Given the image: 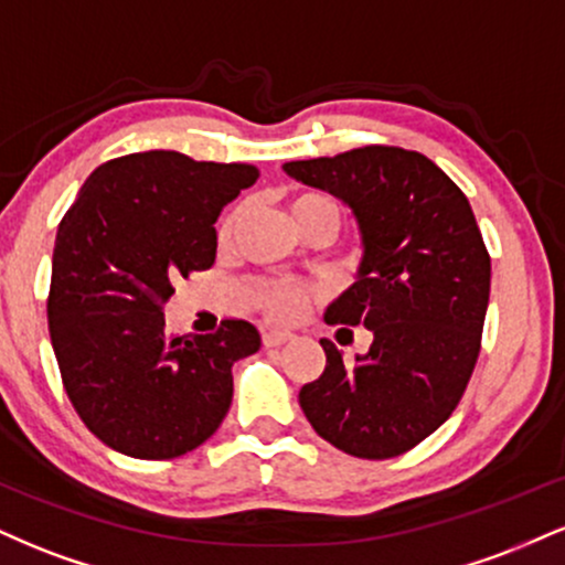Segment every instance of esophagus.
<instances>
[{"label":"esophagus","mask_w":565,"mask_h":565,"mask_svg":"<svg viewBox=\"0 0 565 565\" xmlns=\"http://www.w3.org/2000/svg\"><path fill=\"white\" fill-rule=\"evenodd\" d=\"M291 332H284V329H265L263 332V345L265 348H278V345H284V342H289L291 340Z\"/></svg>","instance_id":"34e87169"}]
</instances>
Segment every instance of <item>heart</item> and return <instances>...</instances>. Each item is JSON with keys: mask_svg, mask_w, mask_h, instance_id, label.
<instances>
[{"mask_svg": "<svg viewBox=\"0 0 565 565\" xmlns=\"http://www.w3.org/2000/svg\"><path fill=\"white\" fill-rule=\"evenodd\" d=\"M289 212L295 217L297 228H302L308 220H329L334 225L340 223V206L332 196L319 191H300L295 193L289 201ZM244 206H233V210L217 223V242L220 246H228L236 236L238 225H242ZM316 291L308 284H295V281H260L252 289V300L263 313H268L270 319L278 321H295L300 319L305 310L313 302Z\"/></svg>", "mask_w": 565, "mask_h": 565, "instance_id": "obj_1", "label": "heart"}]
</instances>
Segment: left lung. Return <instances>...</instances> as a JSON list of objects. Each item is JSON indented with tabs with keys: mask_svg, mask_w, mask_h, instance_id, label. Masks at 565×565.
<instances>
[{
	"mask_svg": "<svg viewBox=\"0 0 565 565\" xmlns=\"http://www.w3.org/2000/svg\"><path fill=\"white\" fill-rule=\"evenodd\" d=\"M284 170L342 199L359 220V281L327 323L374 334L353 366L321 340L327 366L302 385L305 417L350 457H398L451 417L476 369L491 289L481 228L449 174L406 148L364 146Z\"/></svg>",
	"mask_w": 565,
	"mask_h": 565,
	"instance_id": "obj_1",
	"label": "left lung"
}]
</instances>
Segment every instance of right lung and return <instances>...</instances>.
Segmentation results:
<instances>
[{
	"label": "right lung",
	"instance_id": "right-lung-1",
	"mask_svg": "<svg viewBox=\"0 0 565 565\" xmlns=\"http://www.w3.org/2000/svg\"><path fill=\"white\" fill-rule=\"evenodd\" d=\"M260 178L255 164L178 151L100 164L57 225L47 297L63 387L89 433L138 459L183 457L228 414L231 366L260 350L249 321L164 334L172 281L212 268L215 220Z\"/></svg>",
	"mask_w": 565,
	"mask_h": 565
}]
</instances>
